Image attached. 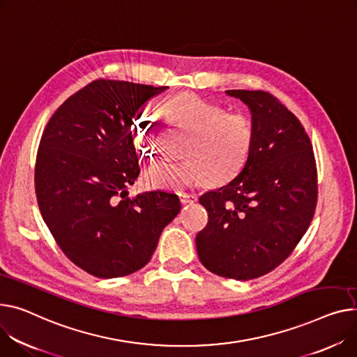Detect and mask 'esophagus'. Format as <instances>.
Listing matches in <instances>:
<instances>
[{
  "label": "esophagus",
  "instance_id": "34e87169",
  "mask_svg": "<svg viewBox=\"0 0 357 357\" xmlns=\"http://www.w3.org/2000/svg\"><path fill=\"white\" fill-rule=\"evenodd\" d=\"M178 195H179V201H181L182 204H194V202L198 199V197H197L195 194H186V192H179Z\"/></svg>",
  "mask_w": 357,
  "mask_h": 357
}]
</instances>
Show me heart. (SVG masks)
<instances>
[{
	"mask_svg": "<svg viewBox=\"0 0 357 357\" xmlns=\"http://www.w3.org/2000/svg\"><path fill=\"white\" fill-rule=\"evenodd\" d=\"M160 110L191 137L183 151L186 159L159 162L146 171L145 181L151 186L179 191L201 181L220 186L243 172L255 142V128L248 113L225 112L222 105L189 91L165 99ZM132 137L140 153L155 156L159 133L152 116L142 112L133 117Z\"/></svg>",
	"mask_w": 357,
	"mask_h": 357,
	"instance_id": "heart-1",
	"label": "heart"
}]
</instances>
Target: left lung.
<instances>
[{
	"mask_svg": "<svg viewBox=\"0 0 357 357\" xmlns=\"http://www.w3.org/2000/svg\"><path fill=\"white\" fill-rule=\"evenodd\" d=\"M227 93L248 105L255 142L243 172L199 198L208 224L197 235V251L211 273L245 281L278 267L310 227L317 166L304 126L271 93Z\"/></svg>",
	"mask_w": 357,
	"mask_h": 357,
	"instance_id": "obj_1",
	"label": "left lung"
}]
</instances>
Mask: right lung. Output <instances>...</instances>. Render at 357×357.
<instances>
[{"label":"right lung","mask_w":357,"mask_h":357,"mask_svg":"<svg viewBox=\"0 0 357 357\" xmlns=\"http://www.w3.org/2000/svg\"><path fill=\"white\" fill-rule=\"evenodd\" d=\"M166 89L94 80L71 94L43 130L34 168L41 217L66 257L94 277L145 267L181 211L175 194L129 198L126 191L140 174L132 121Z\"/></svg>","instance_id":"obj_1"}]
</instances>
